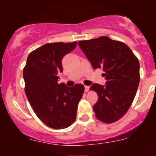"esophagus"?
Instances as JSON below:
<instances>
[{"label":"esophagus","instance_id":"obj_1","mask_svg":"<svg viewBox=\"0 0 156 156\" xmlns=\"http://www.w3.org/2000/svg\"><path fill=\"white\" fill-rule=\"evenodd\" d=\"M89 86H85V92H87L89 91Z\"/></svg>","mask_w":156,"mask_h":156}]
</instances>
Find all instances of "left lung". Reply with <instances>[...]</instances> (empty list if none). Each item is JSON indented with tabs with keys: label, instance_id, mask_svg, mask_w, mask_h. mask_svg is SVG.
Returning <instances> with one entry per match:
<instances>
[{
	"label": "left lung",
	"instance_id": "8db88e82",
	"mask_svg": "<svg viewBox=\"0 0 156 156\" xmlns=\"http://www.w3.org/2000/svg\"><path fill=\"white\" fill-rule=\"evenodd\" d=\"M78 45L94 69H103L105 86L90 87L98 95L93 106L96 117L105 123L119 120L133 103L139 87V62L124 42L108 37L78 42Z\"/></svg>",
	"mask_w": 156,
	"mask_h": 156
}]
</instances>
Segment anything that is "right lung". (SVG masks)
<instances>
[{
    "label": "right lung",
    "instance_id": "add662e5",
    "mask_svg": "<svg viewBox=\"0 0 156 156\" xmlns=\"http://www.w3.org/2000/svg\"><path fill=\"white\" fill-rule=\"evenodd\" d=\"M77 42L47 43L30 53L23 69L25 92L36 115L53 129H64L74 122L84 92L82 84L67 87L58 83L63 57Z\"/></svg>",
    "mask_w": 156,
    "mask_h": 156
}]
</instances>
